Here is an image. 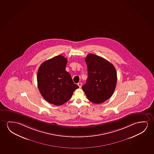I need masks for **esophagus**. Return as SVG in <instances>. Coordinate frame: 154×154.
<instances>
[{"label":"esophagus","mask_w":154,"mask_h":154,"mask_svg":"<svg viewBox=\"0 0 154 154\" xmlns=\"http://www.w3.org/2000/svg\"><path fill=\"white\" fill-rule=\"evenodd\" d=\"M78 86L79 88H81L82 87V83H78Z\"/></svg>","instance_id":"34e87169"}]
</instances>
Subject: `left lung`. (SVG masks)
Wrapping results in <instances>:
<instances>
[{
	"label": "left lung",
	"mask_w": 154,
	"mask_h": 154,
	"mask_svg": "<svg viewBox=\"0 0 154 154\" xmlns=\"http://www.w3.org/2000/svg\"><path fill=\"white\" fill-rule=\"evenodd\" d=\"M85 61L88 78L82 89L90 101L95 104L104 102L111 97L116 87V68L109 61L94 54H88Z\"/></svg>",
	"instance_id": "left-lung-1"
}]
</instances>
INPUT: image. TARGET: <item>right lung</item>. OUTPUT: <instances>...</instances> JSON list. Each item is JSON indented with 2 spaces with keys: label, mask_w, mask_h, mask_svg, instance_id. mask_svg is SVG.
Wrapping results in <instances>:
<instances>
[{
  "label": "right lung",
  "mask_w": 154,
  "mask_h": 154,
  "mask_svg": "<svg viewBox=\"0 0 154 154\" xmlns=\"http://www.w3.org/2000/svg\"><path fill=\"white\" fill-rule=\"evenodd\" d=\"M67 63V58L59 55L43 62L38 69V90L43 97L52 104L63 105L79 88L66 70Z\"/></svg>",
  "instance_id": "obj_1"
}]
</instances>
